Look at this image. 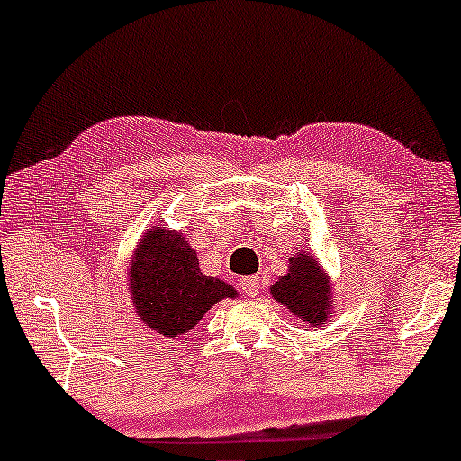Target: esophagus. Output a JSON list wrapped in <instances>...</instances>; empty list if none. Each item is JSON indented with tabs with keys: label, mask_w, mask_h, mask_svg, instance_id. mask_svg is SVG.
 Masks as SVG:
<instances>
[{
	"label": "esophagus",
	"mask_w": 461,
	"mask_h": 461,
	"mask_svg": "<svg viewBox=\"0 0 461 461\" xmlns=\"http://www.w3.org/2000/svg\"><path fill=\"white\" fill-rule=\"evenodd\" d=\"M241 292L245 295H249V298H256L258 294H260V276H245V279H241Z\"/></svg>",
	"instance_id": "34e87169"
}]
</instances>
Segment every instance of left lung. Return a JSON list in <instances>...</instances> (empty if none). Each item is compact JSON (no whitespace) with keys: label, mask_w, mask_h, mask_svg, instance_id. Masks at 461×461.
Segmentation results:
<instances>
[{"label":"left lung","mask_w":461,"mask_h":461,"mask_svg":"<svg viewBox=\"0 0 461 461\" xmlns=\"http://www.w3.org/2000/svg\"><path fill=\"white\" fill-rule=\"evenodd\" d=\"M289 262H292L289 273L270 287V294L279 300V304L287 306L294 317L312 327H323L330 321L333 308L330 283L311 256L298 254V258Z\"/></svg>","instance_id":"1"}]
</instances>
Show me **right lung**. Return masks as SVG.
<instances>
[{
  "mask_svg": "<svg viewBox=\"0 0 461 461\" xmlns=\"http://www.w3.org/2000/svg\"><path fill=\"white\" fill-rule=\"evenodd\" d=\"M136 312L155 333L185 336L199 319L237 292L199 270L197 254L178 232L150 229L138 245L130 268Z\"/></svg>",
  "mask_w": 461,
  "mask_h": 461,
  "instance_id": "right-lung-1",
  "label": "right lung"
}]
</instances>
